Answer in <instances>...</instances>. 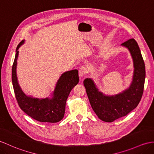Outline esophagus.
I'll list each match as a JSON object with an SVG mask.
<instances>
[{
    "mask_svg": "<svg viewBox=\"0 0 154 154\" xmlns=\"http://www.w3.org/2000/svg\"><path fill=\"white\" fill-rule=\"evenodd\" d=\"M88 71V69L87 66H82L79 69V75L81 77H85L87 74Z\"/></svg>",
    "mask_w": 154,
    "mask_h": 154,
    "instance_id": "esophagus-1",
    "label": "esophagus"
}]
</instances>
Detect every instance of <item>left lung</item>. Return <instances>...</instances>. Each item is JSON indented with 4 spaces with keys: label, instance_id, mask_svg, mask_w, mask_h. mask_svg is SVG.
<instances>
[{
    "label": "left lung",
    "instance_id": "8db88e82",
    "mask_svg": "<svg viewBox=\"0 0 154 154\" xmlns=\"http://www.w3.org/2000/svg\"><path fill=\"white\" fill-rule=\"evenodd\" d=\"M121 45L128 49L133 60V81L128 88L114 96H106L100 92L91 79H85L83 83L92 109L105 122H113L125 116L137 108L144 92L146 77L145 64L138 43L131 38Z\"/></svg>",
    "mask_w": 154,
    "mask_h": 154
}]
</instances>
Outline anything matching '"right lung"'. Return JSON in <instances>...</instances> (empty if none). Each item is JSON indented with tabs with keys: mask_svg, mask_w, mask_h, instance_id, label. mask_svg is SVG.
Segmentation results:
<instances>
[{
	"mask_svg": "<svg viewBox=\"0 0 154 154\" xmlns=\"http://www.w3.org/2000/svg\"><path fill=\"white\" fill-rule=\"evenodd\" d=\"M21 41L16 48L12 71V81L16 98L20 108L29 116L40 122L56 123L64 116L66 103L71 91L79 83L77 69L63 73L56 83L51 98H35L25 94L20 87L16 75L18 49L23 44Z\"/></svg>",
	"mask_w": 154,
	"mask_h": 154,
	"instance_id": "1",
	"label": "right lung"
}]
</instances>
